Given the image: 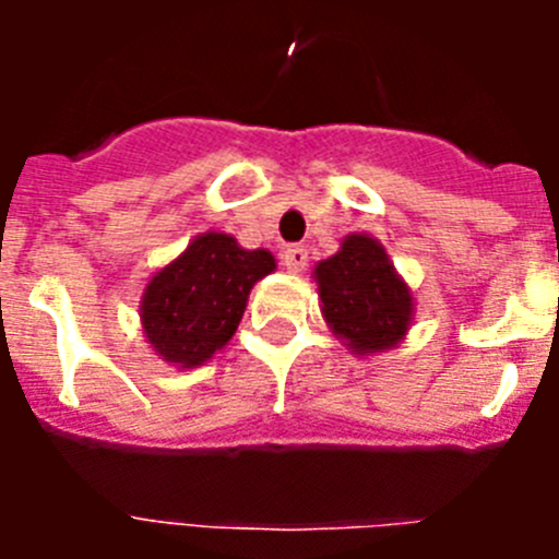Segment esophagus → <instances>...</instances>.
I'll return each mask as SVG.
<instances>
[{"label": "esophagus", "mask_w": 559, "mask_h": 559, "mask_svg": "<svg viewBox=\"0 0 559 559\" xmlns=\"http://www.w3.org/2000/svg\"><path fill=\"white\" fill-rule=\"evenodd\" d=\"M283 263L285 269L299 274V271H305V265H308V249H302V246H290V249L283 251Z\"/></svg>", "instance_id": "1"}]
</instances>
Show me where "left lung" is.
<instances>
[{
	"label": "left lung",
	"mask_w": 559,
	"mask_h": 559,
	"mask_svg": "<svg viewBox=\"0 0 559 559\" xmlns=\"http://www.w3.org/2000/svg\"><path fill=\"white\" fill-rule=\"evenodd\" d=\"M319 308L330 333L353 355L386 353L403 344L414 322V294L378 237L353 231L313 269Z\"/></svg>",
	"instance_id": "obj_1"
}]
</instances>
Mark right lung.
Here are the masks:
<instances>
[{
    "instance_id": "obj_1",
    "label": "right lung",
    "mask_w": 559,
    "mask_h": 559,
    "mask_svg": "<svg viewBox=\"0 0 559 559\" xmlns=\"http://www.w3.org/2000/svg\"><path fill=\"white\" fill-rule=\"evenodd\" d=\"M276 269L269 249H243L226 231H204L151 274L140 299L142 335L176 369L204 367L243 319L249 294Z\"/></svg>"
}]
</instances>
